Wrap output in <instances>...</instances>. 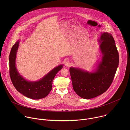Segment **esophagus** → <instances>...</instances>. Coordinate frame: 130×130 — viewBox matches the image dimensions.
Listing matches in <instances>:
<instances>
[{"instance_id": "1", "label": "esophagus", "mask_w": 130, "mask_h": 130, "mask_svg": "<svg viewBox=\"0 0 130 130\" xmlns=\"http://www.w3.org/2000/svg\"><path fill=\"white\" fill-rule=\"evenodd\" d=\"M65 65L66 67H69V66L71 65V63H70V62H69V61H66V62L65 63Z\"/></svg>"}]
</instances>
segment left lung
I'll list each match as a JSON object with an SVG mask.
<instances>
[{
  "label": "left lung",
  "mask_w": 130,
  "mask_h": 130,
  "mask_svg": "<svg viewBox=\"0 0 130 130\" xmlns=\"http://www.w3.org/2000/svg\"><path fill=\"white\" fill-rule=\"evenodd\" d=\"M99 41L102 57L95 71L69 69L73 89L83 99L93 98L106 91L113 81L119 64V54L112 35L103 32Z\"/></svg>",
  "instance_id": "obj_1"
}]
</instances>
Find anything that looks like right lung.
<instances>
[{
    "instance_id": "obj_1",
    "label": "right lung",
    "mask_w": 130,
    "mask_h": 130,
    "mask_svg": "<svg viewBox=\"0 0 130 130\" xmlns=\"http://www.w3.org/2000/svg\"><path fill=\"white\" fill-rule=\"evenodd\" d=\"M19 42H16L13 45L9 55V72L12 82L18 92L28 98L35 100L45 98L50 92L54 77L63 68V65L55 67L38 81H27L18 72L15 66L16 53Z\"/></svg>"
}]
</instances>
